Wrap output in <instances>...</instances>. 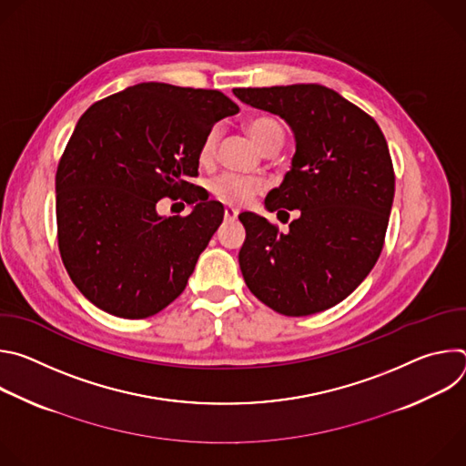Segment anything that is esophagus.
<instances>
[{
    "label": "esophagus",
    "instance_id": "esophagus-1",
    "mask_svg": "<svg viewBox=\"0 0 466 466\" xmlns=\"http://www.w3.org/2000/svg\"><path fill=\"white\" fill-rule=\"evenodd\" d=\"M238 214H239V212H238L236 208H232V207L225 208V219H227V221H234V219L238 218Z\"/></svg>",
    "mask_w": 466,
    "mask_h": 466
}]
</instances>
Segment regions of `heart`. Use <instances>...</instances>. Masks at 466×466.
Masks as SVG:
<instances>
[{
    "mask_svg": "<svg viewBox=\"0 0 466 466\" xmlns=\"http://www.w3.org/2000/svg\"><path fill=\"white\" fill-rule=\"evenodd\" d=\"M247 132L252 138V142L261 149V151H269V149H280L284 142V130L280 123L271 117V116H256L247 121ZM218 138H219V128L214 127L210 128L203 142L201 147H198V160L201 164H210L216 157L218 151ZM263 184L261 180L254 177H245V175H236V173H221L214 177L208 184L210 193L218 198V201L230 205V207H241L247 205L252 197H256L261 191Z\"/></svg>",
    "mask_w": 466,
    "mask_h": 466,
    "instance_id": "b5f03b06",
    "label": "heart"
}]
</instances>
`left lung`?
<instances>
[{
  "instance_id": "8db88e82",
  "label": "left lung",
  "mask_w": 466,
  "mask_h": 466,
  "mask_svg": "<svg viewBox=\"0 0 466 466\" xmlns=\"http://www.w3.org/2000/svg\"><path fill=\"white\" fill-rule=\"evenodd\" d=\"M234 96L284 117L297 142L284 182L265 197L269 212L299 210L289 232L239 214L245 284L282 315L324 311L367 279L383 248L394 197L383 132L367 112L320 85L234 88Z\"/></svg>"
}]
</instances>
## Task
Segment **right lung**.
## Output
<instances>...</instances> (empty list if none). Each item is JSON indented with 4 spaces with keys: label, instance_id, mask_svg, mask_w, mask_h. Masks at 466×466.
Instances as JSON below:
<instances>
[{
    "label": "right lung",
    "instance_id": "1",
    "mask_svg": "<svg viewBox=\"0 0 466 466\" xmlns=\"http://www.w3.org/2000/svg\"><path fill=\"white\" fill-rule=\"evenodd\" d=\"M219 90L142 83L94 103L77 121L55 177L56 239L66 271L99 309L146 319L186 288L225 210L208 201L198 147L238 114ZM164 196L195 204L162 218Z\"/></svg>",
    "mask_w": 466,
    "mask_h": 466
}]
</instances>
